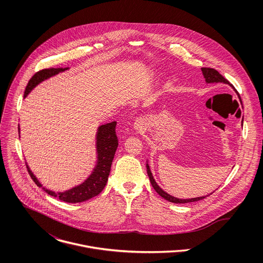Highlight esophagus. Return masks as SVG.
Segmentation results:
<instances>
[{
	"label": "esophagus",
	"instance_id": "34e87169",
	"mask_svg": "<svg viewBox=\"0 0 263 263\" xmlns=\"http://www.w3.org/2000/svg\"><path fill=\"white\" fill-rule=\"evenodd\" d=\"M144 121H143V119H138L136 122H135V125H134V127L136 128V130H140V129H142L143 127H144Z\"/></svg>",
	"mask_w": 263,
	"mask_h": 263
}]
</instances>
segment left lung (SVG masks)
I'll return each instance as SVG.
<instances>
[{
  "label": "left lung",
  "instance_id": "obj_1",
  "mask_svg": "<svg viewBox=\"0 0 263 263\" xmlns=\"http://www.w3.org/2000/svg\"><path fill=\"white\" fill-rule=\"evenodd\" d=\"M201 72H202V75L203 78L205 80V83L206 84H219V83H222V84H226V85H229L230 87H232V89H234V91L236 92L235 88L229 83V81H227L225 78L223 76L221 75L218 71L214 70V69H210V68H201ZM238 95V94H237ZM239 97V95H238ZM239 100L241 102V99L239 97ZM242 103V102H241ZM241 123H243V117H242V121ZM146 167H147V172H148V175H149V178H150L151 184L153 188L156 190V192L161 196L163 197L164 199L170 201V202H173V203H187V202H193V201H197V200H200V199H203L205 198L206 196L211 195L212 193L208 194V195H204V196H199V197H193V198H186V199H182V198H177L175 196H172L170 195L169 193H167L166 191H164L162 188L160 187L158 185V183L156 182L153 174H152V171H151L150 165H149V160H147V164H146Z\"/></svg>",
  "mask_w": 263,
  "mask_h": 263
}]
</instances>
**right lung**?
I'll use <instances>...</instances> for the list:
<instances>
[{
  "mask_svg": "<svg viewBox=\"0 0 263 263\" xmlns=\"http://www.w3.org/2000/svg\"><path fill=\"white\" fill-rule=\"evenodd\" d=\"M69 70H70L69 68H65V69L60 68V69H45V70L39 71L28 82L25 89L24 98H26L28 94L43 81H46L52 77H55ZM115 126H116V121H112V122L105 123L98 126L96 132V138H95L96 163L91 174L82 183L76 185L74 187L64 190V191H60V192H55L53 190L47 189L39 182V180L33 174V172L30 170L26 162V167L32 180L35 182L38 187L42 188L49 195L53 197H58L59 199L66 202H70V203L83 202L98 195L104 189L107 183L114 154L118 146V141L115 135ZM18 132L20 137L19 125H18Z\"/></svg>",
  "mask_w": 263,
  "mask_h": 263,
  "instance_id": "obj_1",
  "label": "right lung"
}]
</instances>
